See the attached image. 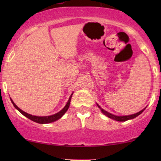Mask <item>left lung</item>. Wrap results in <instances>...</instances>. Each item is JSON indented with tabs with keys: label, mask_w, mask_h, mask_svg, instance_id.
<instances>
[{
	"label": "left lung",
	"mask_w": 161,
	"mask_h": 161,
	"mask_svg": "<svg viewBox=\"0 0 161 161\" xmlns=\"http://www.w3.org/2000/svg\"><path fill=\"white\" fill-rule=\"evenodd\" d=\"M97 106L100 108L101 111L103 112V114H105V115H106L108 117L111 118V119H113L114 120H116V121H119V122H125V121L127 120H129V119H134L136 118V116H138V115H140L142 113L143 111H144V110H142V111L138 112V113L136 114H132V115H129V116H115V115H113V114L108 113V112H107L106 111H105V110H103V108H101L100 105L97 104Z\"/></svg>",
	"instance_id": "1"
}]
</instances>
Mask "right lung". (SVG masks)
I'll return each mask as SVG.
<instances>
[{
  "label": "right lung",
  "mask_w": 161,
  "mask_h": 161,
  "mask_svg": "<svg viewBox=\"0 0 161 161\" xmlns=\"http://www.w3.org/2000/svg\"><path fill=\"white\" fill-rule=\"evenodd\" d=\"M72 96V94H71V96L69 97V100H68L67 105H65V107L64 108L61 110V111H59L58 113H57L56 114H53V115L47 116H36L31 115V114H28L27 113H25V112H24V111H22L20 108H19L17 107L16 105L14 104V103L13 102V100H12V99H11V101H12V104L14 105V106L15 107V108H17L19 112H20L22 114H23V115L26 116V117L29 119L34 121V122H35L39 123V124H46V123H50V122H55V121L58 120V119H60L61 116H62L64 114L66 113V111H67L68 108H69V107L70 101H71Z\"/></svg>",
  "instance_id": "obj_1"
}]
</instances>
